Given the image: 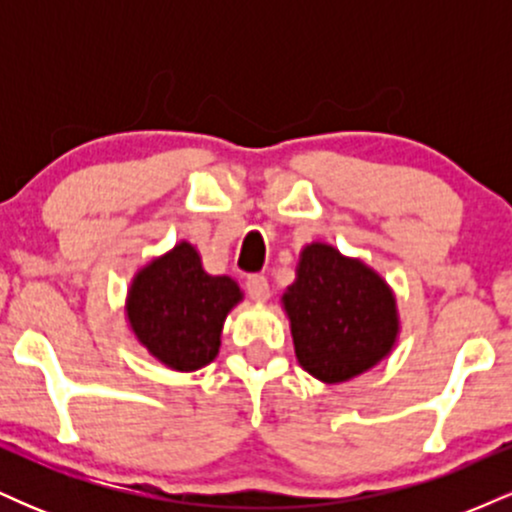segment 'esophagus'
Instances as JSON below:
<instances>
[{
    "label": "esophagus",
    "mask_w": 512,
    "mask_h": 512,
    "mask_svg": "<svg viewBox=\"0 0 512 512\" xmlns=\"http://www.w3.org/2000/svg\"><path fill=\"white\" fill-rule=\"evenodd\" d=\"M245 289H248L252 301H257V303H264L269 298V281H267V276H262V274L248 276V281H245Z\"/></svg>",
    "instance_id": "34e87169"
}]
</instances>
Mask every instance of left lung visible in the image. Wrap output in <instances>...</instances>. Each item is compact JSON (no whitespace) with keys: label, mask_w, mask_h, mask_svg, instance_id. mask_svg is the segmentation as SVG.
I'll list each match as a JSON object with an SVG mask.
<instances>
[{"label":"left lung","mask_w":512,"mask_h":512,"mask_svg":"<svg viewBox=\"0 0 512 512\" xmlns=\"http://www.w3.org/2000/svg\"><path fill=\"white\" fill-rule=\"evenodd\" d=\"M284 293L298 363L322 383H344L383 361L397 342V303L383 276L332 245L301 252Z\"/></svg>","instance_id":"1"}]
</instances>
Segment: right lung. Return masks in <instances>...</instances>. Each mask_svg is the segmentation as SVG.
Returning a JSON list of instances; mask_svg holds the SVG:
<instances>
[{"mask_svg":"<svg viewBox=\"0 0 512 512\" xmlns=\"http://www.w3.org/2000/svg\"><path fill=\"white\" fill-rule=\"evenodd\" d=\"M240 298L236 281L204 272L199 252L182 240L134 276L127 320L158 361L197 370L219 354L223 320Z\"/></svg>","mask_w":512,"mask_h":512,"instance_id":"right-lung-1","label":"right lung"}]
</instances>
